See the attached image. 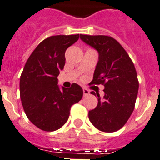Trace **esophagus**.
<instances>
[{"label": "esophagus", "instance_id": "34e87169", "mask_svg": "<svg viewBox=\"0 0 160 160\" xmlns=\"http://www.w3.org/2000/svg\"><path fill=\"white\" fill-rule=\"evenodd\" d=\"M83 95H84V96H87V95H88L89 94H90V92L86 88H83Z\"/></svg>", "mask_w": 160, "mask_h": 160}]
</instances>
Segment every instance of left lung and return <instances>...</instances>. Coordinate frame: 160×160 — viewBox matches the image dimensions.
I'll use <instances>...</instances> for the list:
<instances>
[{
	"instance_id": "obj_1",
	"label": "left lung",
	"mask_w": 160,
	"mask_h": 160,
	"mask_svg": "<svg viewBox=\"0 0 160 160\" xmlns=\"http://www.w3.org/2000/svg\"><path fill=\"white\" fill-rule=\"evenodd\" d=\"M80 38L98 53L92 83L105 87L103 98L96 93L98 105L89 111V120L98 130L115 132L134 110L139 88L136 68L127 52L112 37L80 35ZM91 94L95 95L94 92Z\"/></svg>"
}]
</instances>
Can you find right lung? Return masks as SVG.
I'll return each mask as SVG.
<instances>
[{"label": "right lung", "mask_w": 160, "mask_h": 160, "mask_svg": "<svg viewBox=\"0 0 160 160\" xmlns=\"http://www.w3.org/2000/svg\"><path fill=\"white\" fill-rule=\"evenodd\" d=\"M79 35H55L38 45L27 61L19 80V93L27 117L38 129L52 132L68 121L70 109L83 97V89L58 85V77L65 64L67 49Z\"/></svg>", "instance_id": "obj_1"}]
</instances>
